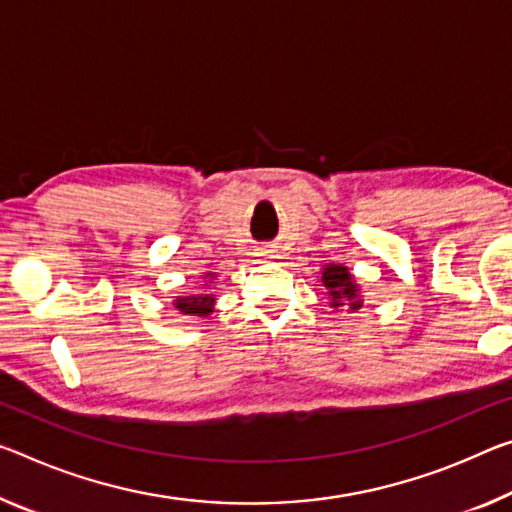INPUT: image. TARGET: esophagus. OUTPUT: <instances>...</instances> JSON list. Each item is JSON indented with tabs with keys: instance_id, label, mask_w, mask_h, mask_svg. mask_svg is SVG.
<instances>
[{
	"instance_id": "obj_1",
	"label": "esophagus",
	"mask_w": 512,
	"mask_h": 512,
	"mask_svg": "<svg viewBox=\"0 0 512 512\" xmlns=\"http://www.w3.org/2000/svg\"><path fill=\"white\" fill-rule=\"evenodd\" d=\"M264 253H269V250H264Z\"/></svg>"
}]
</instances>
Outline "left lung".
Listing matches in <instances>:
<instances>
[{
	"label": "left lung",
	"mask_w": 512,
	"mask_h": 512,
	"mask_svg": "<svg viewBox=\"0 0 512 512\" xmlns=\"http://www.w3.org/2000/svg\"><path fill=\"white\" fill-rule=\"evenodd\" d=\"M323 287L328 289V298L332 307H351V310H360L362 298L358 296V287H355L353 275L348 273L346 266L330 264L323 271Z\"/></svg>",
	"instance_id": "8db88e82"
}]
</instances>
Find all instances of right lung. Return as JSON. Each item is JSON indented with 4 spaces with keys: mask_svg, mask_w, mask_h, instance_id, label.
Instances as JSON below:
<instances>
[{
    "mask_svg": "<svg viewBox=\"0 0 512 512\" xmlns=\"http://www.w3.org/2000/svg\"><path fill=\"white\" fill-rule=\"evenodd\" d=\"M175 307L182 314H191V316H207L214 310V296L212 294H193V296H184L175 300Z\"/></svg>",
    "mask_w": 512,
    "mask_h": 512,
    "instance_id": "right-lung-1",
    "label": "right lung"
}]
</instances>
